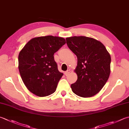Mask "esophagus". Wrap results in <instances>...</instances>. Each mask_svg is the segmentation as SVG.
<instances>
[{"mask_svg":"<svg viewBox=\"0 0 129 129\" xmlns=\"http://www.w3.org/2000/svg\"><path fill=\"white\" fill-rule=\"evenodd\" d=\"M70 72H71V71H70V70H67V71H66V72H64V75H66V76H67V75H69V74H70Z\"/></svg>","mask_w":129,"mask_h":129,"instance_id":"esophagus-1","label":"esophagus"}]
</instances>
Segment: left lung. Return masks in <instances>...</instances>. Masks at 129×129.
I'll return each instance as SVG.
<instances>
[{
    "mask_svg": "<svg viewBox=\"0 0 129 129\" xmlns=\"http://www.w3.org/2000/svg\"><path fill=\"white\" fill-rule=\"evenodd\" d=\"M68 47L77 58L74 70L77 80L71 85L72 91L84 98L98 94L107 81L111 72V55L102 43L86 36L67 38Z\"/></svg>",
    "mask_w": 129,
    "mask_h": 129,
    "instance_id": "left-lung-1",
    "label": "left lung"
}]
</instances>
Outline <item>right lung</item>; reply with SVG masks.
I'll use <instances>...</instances> for the list:
<instances>
[{"instance_id": "1", "label": "right lung", "mask_w": 129, "mask_h": 129, "mask_svg": "<svg viewBox=\"0 0 129 129\" xmlns=\"http://www.w3.org/2000/svg\"><path fill=\"white\" fill-rule=\"evenodd\" d=\"M66 44L64 38L51 35L31 39L19 52L18 69L29 91L44 97L54 93L63 73L58 70L54 54Z\"/></svg>"}]
</instances>
